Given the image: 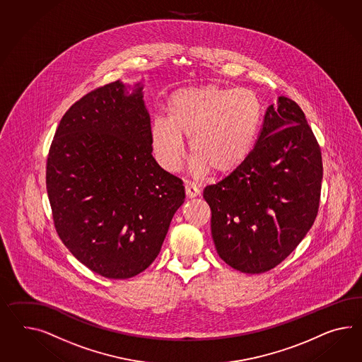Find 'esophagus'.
Listing matches in <instances>:
<instances>
[{
	"label": "esophagus",
	"mask_w": 362,
	"mask_h": 362,
	"mask_svg": "<svg viewBox=\"0 0 362 362\" xmlns=\"http://www.w3.org/2000/svg\"><path fill=\"white\" fill-rule=\"evenodd\" d=\"M186 195L189 199H194L196 196H200V188L196 186L195 183L187 182L186 183Z\"/></svg>",
	"instance_id": "34e87169"
}]
</instances>
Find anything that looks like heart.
<instances>
[{
  "label": "heart",
  "mask_w": 362,
  "mask_h": 362,
  "mask_svg": "<svg viewBox=\"0 0 362 362\" xmlns=\"http://www.w3.org/2000/svg\"><path fill=\"white\" fill-rule=\"evenodd\" d=\"M166 109L167 117L153 119L150 139L158 163L170 173L183 162V138H189L192 167L199 175L211 168L229 174L243 166L255 148L262 107L249 89H180L170 96Z\"/></svg>",
  "instance_id": "heart-1"
}]
</instances>
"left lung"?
Listing matches in <instances>:
<instances>
[{
    "mask_svg": "<svg viewBox=\"0 0 362 362\" xmlns=\"http://www.w3.org/2000/svg\"><path fill=\"white\" fill-rule=\"evenodd\" d=\"M322 179V151L303 110L279 96L244 165L204 188L220 258L246 274L281 264L313 225Z\"/></svg>",
    "mask_w": 362,
    "mask_h": 362,
    "instance_id": "left-lung-1",
    "label": "left lung"
}]
</instances>
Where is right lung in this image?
<instances>
[{
    "label": "right lung",
    "mask_w": 362,
    "mask_h": 362,
    "mask_svg": "<svg viewBox=\"0 0 362 362\" xmlns=\"http://www.w3.org/2000/svg\"><path fill=\"white\" fill-rule=\"evenodd\" d=\"M144 78L80 98L60 119L46 185L60 240L92 272L127 279L147 269L185 203L183 182L151 154Z\"/></svg>",
    "instance_id": "1"
}]
</instances>
